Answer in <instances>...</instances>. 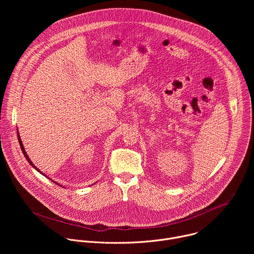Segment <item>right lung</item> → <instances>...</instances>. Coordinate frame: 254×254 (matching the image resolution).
<instances>
[{
	"label": "right lung",
	"mask_w": 254,
	"mask_h": 254,
	"mask_svg": "<svg viewBox=\"0 0 254 254\" xmlns=\"http://www.w3.org/2000/svg\"><path fill=\"white\" fill-rule=\"evenodd\" d=\"M17 134H18V140H19V143H20V147H21V150H22V152H23V154H24V156H25L26 160L28 161V163H29V164H30V165H31V166H32V167H33V168H34V169H35L36 171H38V172H39L40 174H42L43 176H45V175H44V173H42V172H41V171H40V170H39V169H38L37 167H36V166H35V165H34V164L32 163V161L30 160V158L28 157V155H27V153H26V151H25V149H24V146H23V142H22V140H21V137H20V134H19V131H18V129H17ZM45 177H47V176H45ZM47 178H48V177H47ZM48 179H49V178H48ZM53 182H54V181H53ZM54 183H55V184H57V185H59V184H58V183H56V182H54ZM60 186H61V185H60Z\"/></svg>",
	"instance_id": "obj_1"
}]
</instances>
